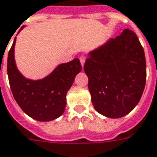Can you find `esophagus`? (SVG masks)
<instances>
[{
    "mask_svg": "<svg viewBox=\"0 0 157 157\" xmlns=\"http://www.w3.org/2000/svg\"><path fill=\"white\" fill-rule=\"evenodd\" d=\"M85 61H86V58H85L84 56H82V57L80 58V62H81V64H82V67L84 66V63H85Z\"/></svg>",
    "mask_w": 157,
    "mask_h": 157,
    "instance_id": "esophagus-1",
    "label": "esophagus"
}]
</instances>
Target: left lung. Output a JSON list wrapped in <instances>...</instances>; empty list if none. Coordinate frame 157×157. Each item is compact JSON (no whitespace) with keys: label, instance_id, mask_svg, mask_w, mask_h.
I'll list each match as a JSON object with an SVG mask.
<instances>
[{"label":"left lung","instance_id":"1","mask_svg":"<svg viewBox=\"0 0 157 157\" xmlns=\"http://www.w3.org/2000/svg\"><path fill=\"white\" fill-rule=\"evenodd\" d=\"M94 109L109 118L131 112L140 102L146 82L143 47L132 30L91 51L84 64Z\"/></svg>","mask_w":157,"mask_h":157}]
</instances>
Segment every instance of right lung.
Masks as SVG:
<instances>
[{
    "label": "right lung",
    "instance_id": "right-lung-1",
    "mask_svg": "<svg viewBox=\"0 0 157 157\" xmlns=\"http://www.w3.org/2000/svg\"><path fill=\"white\" fill-rule=\"evenodd\" d=\"M24 28V26L19 31ZM18 31V33H19ZM17 33V34H18ZM16 37L7 57V75L15 100L33 119L40 121L55 120L63 115L66 106V94L75 75L82 71L79 59L61 63L51 74L40 80L25 78L17 70L14 59Z\"/></svg>",
    "mask_w": 157,
    "mask_h": 157
}]
</instances>
